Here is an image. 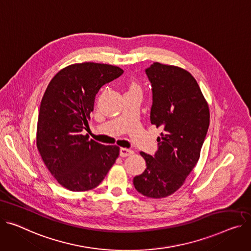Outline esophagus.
<instances>
[{"label":"esophagus","mask_w":251,"mask_h":251,"mask_svg":"<svg viewBox=\"0 0 251 251\" xmlns=\"http://www.w3.org/2000/svg\"><path fill=\"white\" fill-rule=\"evenodd\" d=\"M131 154H133V150L128 149V148H123V147L120 148V156L125 157V156H129Z\"/></svg>","instance_id":"esophagus-1"}]
</instances>
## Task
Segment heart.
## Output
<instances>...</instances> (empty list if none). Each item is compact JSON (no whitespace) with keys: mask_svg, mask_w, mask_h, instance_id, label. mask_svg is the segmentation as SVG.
Instances as JSON below:
<instances>
[{"mask_svg":"<svg viewBox=\"0 0 251 251\" xmlns=\"http://www.w3.org/2000/svg\"><path fill=\"white\" fill-rule=\"evenodd\" d=\"M132 89H137V88H136L135 85H132V86L130 87V90H132Z\"/></svg>","mask_w":251,"mask_h":251,"instance_id":"b5f03b06","label":"heart"}]
</instances>
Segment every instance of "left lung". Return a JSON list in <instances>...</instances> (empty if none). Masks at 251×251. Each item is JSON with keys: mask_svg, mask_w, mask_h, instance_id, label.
Returning a JSON list of instances; mask_svg holds the SVG:
<instances>
[{"mask_svg": "<svg viewBox=\"0 0 251 251\" xmlns=\"http://www.w3.org/2000/svg\"><path fill=\"white\" fill-rule=\"evenodd\" d=\"M151 83L150 122L161 127L153 156L140 152L146 170L133 178L143 196L164 198L177 191L195 168L206 138L210 112L197 80L177 66L153 62L145 70Z\"/></svg>", "mask_w": 251, "mask_h": 251, "instance_id": "1", "label": "left lung"}]
</instances>
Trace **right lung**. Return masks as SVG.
<instances>
[{"mask_svg":"<svg viewBox=\"0 0 251 251\" xmlns=\"http://www.w3.org/2000/svg\"><path fill=\"white\" fill-rule=\"evenodd\" d=\"M118 66L83 62L66 66L50 80L41 100L37 148L59 185L73 192L100 185L119 155V147L89 140L95 98L106 83L123 74Z\"/></svg>","mask_w":251,"mask_h":251,"instance_id":"right-lung-1","label":"right lung"}]
</instances>
